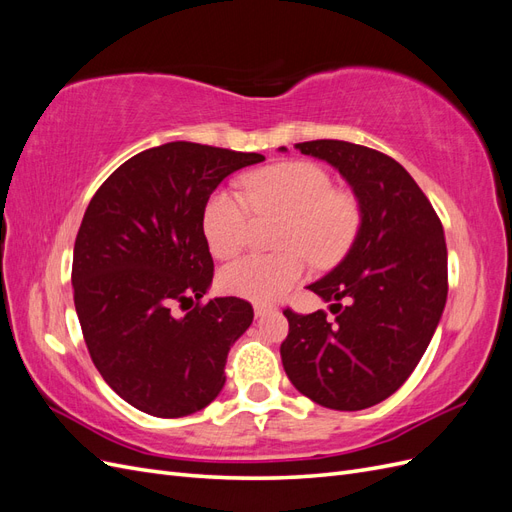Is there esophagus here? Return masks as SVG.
I'll return each mask as SVG.
<instances>
[{"mask_svg": "<svg viewBox=\"0 0 512 512\" xmlns=\"http://www.w3.org/2000/svg\"><path fill=\"white\" fill-rule=\"evenodd\" d=\"M273 312H277V309H275L273 305H267V303H256V305H254V314H256V318H262V316L273 314Z\"/></svg>", "mask_w": 512, "mask_h": 512, "instance_id": "obj_1", "label": "esophagus"}]
</instances>
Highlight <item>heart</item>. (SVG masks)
Here are the masks:
<instances>
[{"label":"heart","instance_id":"obj_1","mask_svg":"<svg viewBox=\"0 0 512 512\" xmlns=\"http://www.w3.org/2000/svg\"><path fill=\"white\" fill-rule=\"evenodd\" d=\"M243 190L258 215H284L280 256L250 254L222 271V286L256 303L280 299L297 284L307 267L333 265L352 245L359 230V207L324 168L312 162H284L256 170L243 179ZM250 207L241 194L215 190L203 207V232L218 258L235 256L250 237Z\"/></svg>","mask_w":512,"mask_h":512}]
</instances>
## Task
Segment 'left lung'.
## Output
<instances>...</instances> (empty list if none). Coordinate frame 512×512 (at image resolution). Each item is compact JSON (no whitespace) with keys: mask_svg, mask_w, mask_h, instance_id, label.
Returning a JSON list of instances; mask_svg holds the SVG:
<instances>
[{"mask_svg":"<svg viewBox=\"0 0 512 512\" xmlns=\"http://www.w3.org/2000/svg\"><path fill=\"white\" fill-rule=\"evenodd\" d=\"M294 147L339 170L361 224L342 262L307 286L333 301L335 320L322 309H286L282 363L294 389L316 404L363 410L410 378L438 329L448 292L444 230L408 170L384 153L327 138Z\"/></svg>","mask_w":512,"mask_h":512,"instance_id":"8db88e82","label":"left lung"}]
</instances>
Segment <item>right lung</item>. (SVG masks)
Instances as JSON below:
<instances>
[{
  "label": "right lung",
  "mask_w": 512,
  "mask_h": 512,
  "mask_svg": "<svg viewBox=\"0 0 512 512\" xmlns=\"http://www.w3.org/2000/svg\"><path fill=\"white\" fill-rule=\"evenodd\" d=\"M262 160L175 141L136 153L91 198L74 243V307L100 376L136 410L179 418L220 395L254 309L237 297L200 303L213 280L203 207Z\"/></svg>",
  "instance_id": "add662e5"
}]
</instances>
